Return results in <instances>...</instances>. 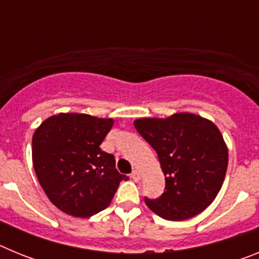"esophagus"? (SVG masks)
<instances>
[{"label": "esophagus", "mask_w": 259, "mask_h": 259, "mask_svg": "<svg viewBox=\"0 0 259 259\" xmlns=\"http://www.w3.org/2000/svg\"><path fill=\"white\" fill-rule=\"evenodd\" d=\"M131 176H132V179H134L135 182H140V180H141V172L139 170L132 171Z\"/></svg>", "instance_id": "esophagus-1"}]
</instances>
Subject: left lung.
<instances>
[{
    "instance_id": "obj_1",
    "label": "left lung",
    "mask_w": 259,
    "mask_h": 259,
    "mask_svg": "<svg viewBox=\"0 0 259 259\" xmlns=\"http://www.w3.org/2000/svg\"><path fill=\"white\" fill-rule=\"evenodd\" d=\"M139 134L158 154L166 188L146 206L167 221L202 212L215 200L228 166V148L219 128L203 116L175 113L167 118H139Z\"/></svg>"
}]
</instances>
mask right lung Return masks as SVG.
Segmentation results:
<instances>
[{"label": "right lung", "instance_id": "add662e5", "mask_svg": "<svg viewBox=\"0 0 259 259\" xmlns=\"http://www.w3.org/2000/svg\"><path fill=\"white\" fill-rule=\"evenodd\" d=\"M113 118L59 113L49 116L32 136V163L41 188L54 206L87 218L106 209L125 175L113 154L100 145Z\"/></svg>", "mask_w": 259, "mask_h": 259}]
</instances>
